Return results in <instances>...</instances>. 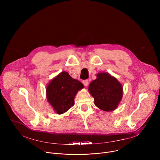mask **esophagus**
Masks as SVG:
<instances>
[{
  "mask_svg": "<svg viewBox=\"0 0 160 160\" xmlns=\"http://www.w3.org/2000/svg\"><path fill=\"white\" fill-rule=\"evenodd\" d=\"M82 83H83V84L84 85L85 87H87L88 84V81L87 80H84L82 81Z\"/></svg>",
  "mask_w": 160,
  "mask_h": 160,
  "instance_id": "1",
  "label": "esophagus"
}]
</instances>
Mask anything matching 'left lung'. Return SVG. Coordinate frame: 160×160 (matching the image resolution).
Wrapping results in <instances>:
<instances>
[{"mask_svg":"<svg viewBox=\"0 0 160 160\" xmlns=\"http://www.w3.org/2000/svg\"><path fill=\"white\" fill-rule=\"evenodd\" d=\"M88 91L94 98V104L104 111L115 110L123 96V87L118 80L108 73H99L91 82Z\"/></svg>","mask_w":160,"mask_h":160,"instance_id":"obj_1","label":"left lung"}]
</instances>
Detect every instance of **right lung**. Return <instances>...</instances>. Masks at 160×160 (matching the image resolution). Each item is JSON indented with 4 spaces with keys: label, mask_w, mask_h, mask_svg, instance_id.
Here are the masks:
<instances>
[{
    "label": "right lung",
    "mask_w": 160,
    "mask_h": 160,
    "mask_svg": "<svg viewBox=\"0 0 160 160\" xmlns=\"http://www.w3.org/2000/svg\"><path fill=\"white\" fill-rule=\"evenodd\" d=\"M83 88L80 82L72 78L68 73L62 72L48 84L47 99L54 110L61 115L74 105L75 95Z\"/></svg>",
    "instance_id": "1"
}]
</instances>
